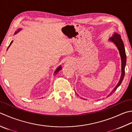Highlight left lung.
Returning a JSON list of instances; mask_svg holds the SVG:
<instances>
[{
  "label": "left lung",
  "instance_id": "1",
  "mask_svg": "<svg viewBox=\"0 0 132 132\" xmlns=\"http://www.w3.org/2000/svg\"><path fill=\"white\" fill-rule=\"evenodd\" d=\"M109 40L114 43L116 45V46H117L118 50H119L121 58V76L118 84L116 85V86L114 87V89L112 90V92L110 93V94L108 95V96L110 95H112L113 93L117 90V89L121 85V84L122 83L123 79L124 78V76H125V68L126 62V56L125 47H124V45H123V43L122 42V39L121 38V36L118 34L114 33V35H113L112 37H110L109 38Z\"/></svg>",
  "mask_w": 132,
  "mask_h": 132
}]
</instances>
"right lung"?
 I'll list each match as a JSON object with an SVG mask.
<instances>
[{
    "label": "right lung",
    "mask_w": 132,
    "mask_h": 132,
    "mask_svg": "<svg viewBox=\"0 0 132 132\" xmlns=\"http://www.w3.org/2000/svg\"><path fill=\"white\" fill-rule=\"evenodd\" d=\"M21 30H22V28H18V30L16 31H15V34H17L18 32H19ZM12 42H13V41L12 40L11 42V43H10V45L9 46V47H8V48H7V50H8V48H9V47H10V45H11V44H12ZM61 69H62V67H61V66H59L58 68L56 69V70L55 71V72H54V75H56V74H57V73H58V72H59V71H60V70H61Z\"/></svg>",
    "instance_id": "1"
}]
</instances>
